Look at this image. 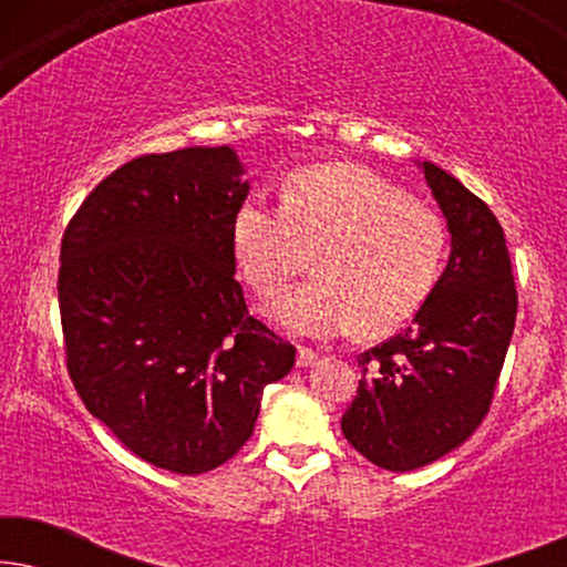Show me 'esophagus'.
<instances>
[{
  "label": "esophagus",
  "mask_w": 567,
  "mask_h": 567,
  "mask_svg": "<svg viewBox=\"0 0 567 567\" xmlns=\"http://www.w3.org/2000/svg\"><path fill=\"white\" fill-rule=\"evenodd\" d=\"M317 359H320V355H317L312 348H299V351H297V363H299V367H312Z\"/></svg>",
  "instance_id": "34e87169"
}]
</instances>
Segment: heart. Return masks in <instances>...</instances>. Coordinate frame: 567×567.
Wrapping results in <instances>:
<instances>
[{"mask_svg": "<svg viewBox=\"0 0 567 567\" xmlns=\"http://www.w3.org/2000/svg\"><path fill=\"white\" fill-rule=\"evenodd\" d=\"M231 245L258 297H274L317 255L320 278L276 299L274 317L286 330L330 338L361 324L367 336H386L436 289L446 229L433 208L382 175L324 165L293 175L284 204L247 198Z\"/></svg>", "mask_w": 567, "mask_h": 567, "instance_id": "obj_1", "label": "heart"}]
</instances>
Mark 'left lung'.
<instances>
[{
  "instance_id": "1",
  "label": "left lung",
  "mask_w": 567,
  "mask_h": 567,
  "mask_svg": "<svg viewBox=\"0 0 567 567\" xmlns=\"http://www.w3.org/2000/svg\"><path fill=\"white\" fill-rule=\"evenodd\" d=\"M421 169L446 216L452 255L413 322L359 355V392L340 421L355 452L392 472L436 462L483 423L518 307L495 214L433 162Z\"/></svg>"
}]
</instances>
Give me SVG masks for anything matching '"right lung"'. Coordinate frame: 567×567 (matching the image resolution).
<instances>
[{
    "label": "right lung",
    "instance_id": "add662e5",
    "mask_svg": "<svg viewBox=\"0 0 567 567\" xmlns=\"http://www.w3.org/2000/svg\"><path fill=\"white\" fill-rule=\"evenodd\" d=\"M243 173L229 146L142 154L82 200L61 239L74 390L128 452L177 475L231 460L266 384L297 359L235 278Z\"/></svg>",
    "mask_w": 567,
    "mask_h": 567
}]
</instances>
